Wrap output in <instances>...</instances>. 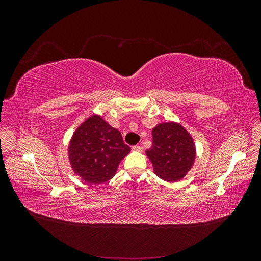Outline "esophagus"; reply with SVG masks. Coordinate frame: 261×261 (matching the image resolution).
Returning <instances> with one entry per match:
<instances>
[{
    "label": "esophagus",
    "mask_w": 261,
    "mask_h": 261,
    "mask_svg": "<svg viewBox=\"0 0 261 261\" xmlns=\"http://www.w3.org/2000/svg\"><path fill=\"white\" fill-rule=\"evenodd\" d=\"M132 150H133V151H135V152H141V151H143V148H141L140 146H134L132 148Z\"/></svg>",
    "instance_id": "esophagus-1"
}]
</instances>
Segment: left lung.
Masks as SVG:
<instances>
[{
    "label": "left lung",
    "instance_id": "obj_1",
    "mask_svg": "<svg viewBox=\"0 0 261 261\" xmlns=\"http://www.w3.org/2000/svg\"><path fill=\"white\" fill-rule=\"evenodd\" d=\"M152 146L146 150L158 177L167 181L183 179L197 155L193 136L177 122L158 124L152 129Z\"/></svg>",
    "mask_w": 261,
    "mask_h": 261
}]
</instances>
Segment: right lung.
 <instances>
[{
    "label": "right lung",
    "instance_id": "1",
    "mask_svg": "<svg viewBox=\"0 0 261 261\" xmlns=\"http://www.w3.org/2000/svg\"><path fill=\"white\" fill-rule=\"evenodd\" d=\"M68 160L77 176L90 184L111 179L130 152L120 130L99 114H92L75 129L68 144Z\"/></svg>",
    "mask_w": 261,
    "mask_h": 261
}]
</instances>
